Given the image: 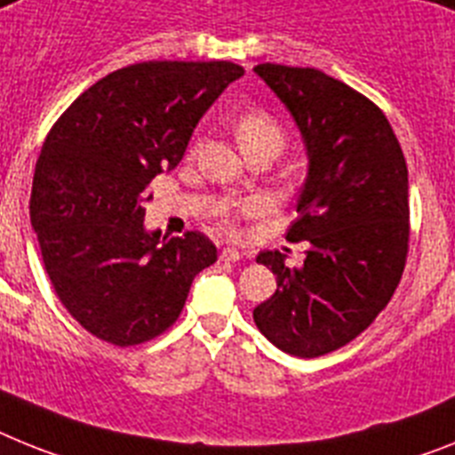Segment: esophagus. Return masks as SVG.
<instances>
[{"label":"esophagus","instance_id":"obj_1","mask_svg":"<svg viewBox=\"0 0 455 455\" xmlns=\"http://www.w3.org/2000/svg\"><path fill=\"white\" fill-rule=\"evenodd\" d=\"M243 257H245V254L235 250V247H224V250H221V254H220L221 261H240Z\"/></svg>","mask_w":455,"mask_h":455}]
</instances>
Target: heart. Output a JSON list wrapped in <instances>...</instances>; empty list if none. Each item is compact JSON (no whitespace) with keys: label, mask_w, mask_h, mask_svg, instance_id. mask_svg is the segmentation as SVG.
<instances>
[{"label":"heart","mask_w":455,"mask_h":455,"mask_svg":"<svg viewBox=\"0 0 455 455\" xmlns=\"http://www.w3.org/2000/svg\"><path fill=\"white\" fill-rule=\"evenodd\" d=\"M235 139H238L240 148H247V145L254 143H275L277 148H282L284 143V133H282L280 124L268 116V113H261V110H251L240 117L238 124H235ZM227 227H234L231 215H224Z\"/></svg>","instance_id":"heart-1"}]
</instances>
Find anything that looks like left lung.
Returning a JSON list of instances; mask_svg holds the SVG:
<instances>
[{"mask_svg": "<svg viewBox=\"0 0 455 455\" xmlns=\"http://www.w3.org/2000/svg\"><path fill=\"white\" fill-rule=\"evenodd\" d=\"M254 74L291 113L307 175L286 240H307L300 268L280 251L257 263L277 291L254 307V323L277 349L300 358L345 347L391 300L407 259V164L387 116L319 68L259 64Z\"/></svg>", "mask_w": 455, "mask_h": 455, "instance_id": "obj_1", "label": "left lung"}]
</instances>
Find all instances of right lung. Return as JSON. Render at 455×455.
I'll list each match as a JSON object with an SVG mask.
<instances>
[{
	"label": "right lung",
	"instance_id": "1",
	"mask_svg": "<svg viewBox=\"0 0 455 455\" xmlns=\"http://www.w3.org/2000/svg\"><path fill=\"white\" fill-rule=\"evenodd\" d=\"M245 74L234 62H140L68 106L41 148L29 220L55 293L110 345H140L180 316L194 277L217 261L198 231H148L150 182L173 171L205 110Z\"/></svg>",
	"mask_w": 455,
	"mask_h": 455
}]
</instances>
